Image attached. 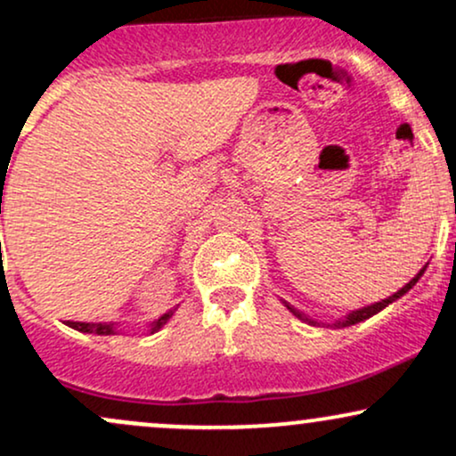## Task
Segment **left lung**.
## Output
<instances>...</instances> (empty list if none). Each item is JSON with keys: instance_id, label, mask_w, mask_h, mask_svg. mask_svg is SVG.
I'll return each instance as SVG.
<instances>
[{"instance_id": "8db88e82", "label": "left lung", "mask_w": 456, "mask_h": 456, "mask_svg": "<svg viewBox=\"0 0 456 456\" xmlns=\"http://www.w3.org/2000/svg\"><path fill=\"white\" fill-rule=\"evenodd\" d=\"M425 270H427V265H425V268H422L420 272H418V274H416V276H413V279H411L410 282H407V285H405V287H403V289H399V291H396V294H392L390 297H386V300H381V302H375V305H370V306L358 308V311H352V313H349V315H345L343 319H338V322H337V323H334V328H345V326H354V323H358V322H364V319L373 317V315H375V313H379V311H381V308H386V306H388V305H392V302H395V300H399V297H401L403 294H407V291H410V289H411V287H413V285H416V282H418V279H420V276H422V274H425ZM287 308H289V311H291V313H294V315H296V317H300V319H306L305 315H302V313H297V311H296V308H291L289 305H287ZM306 322H308V323H315V322H311V319H306Z\"/></svg>"}]
</instances>
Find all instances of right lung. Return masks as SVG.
I'll list each match as a JSON object with an SVG mask.
<instances>
[{"instance_id":"obj_1","label":"right lung","mask_w":456,"mask_h":456,"mask_svg":"<svg viewBox=\"0 0 456 456\" xmlns=\"http://www.w3.org/2000/svg\"><path fill=\"white\" fill-rule=\"evenodd\" d=\"M0 214H2V201H0ZM175 311V308H174ZM174 311L165 313V315L156 319L154 323H151V334L159 332V330L165 326L167 319L174 315ZM68 326L78 330V332H90V334H101V337H107V334H115L118 330H115V323H86V322H68Z\"/></svg>"}]
</instances>
